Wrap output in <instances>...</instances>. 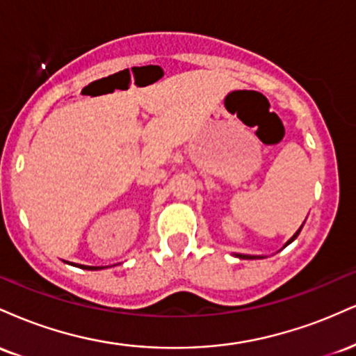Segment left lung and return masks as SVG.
Segmentation results:
<instances>
[{"label": "left lung", "mask_w": 356, "mask_h": 356, "mask_svg": "<svg viewBox=\"0 0 356 356\" xmlns=\"http://www.w3.org/2000/svg\"><path fill=\"white\" fill-rule=\"evenodd\" d=\"M303 226H305V222L301 224V227H303ZM301 227L295 232V234H293V238H291V239L286 241V244H284L283 248L288 246V244H291L293 241H295V239L298 238V234H300V232H301ZM234 256H236V257H239V259H263V257H266V256H251V254H234Z\"/></svg>", "instance_id": "8db88e82"}]
</instances>
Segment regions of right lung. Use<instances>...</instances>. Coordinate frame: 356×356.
Here are the masks:
<instances>
[{
  "instance_id": "add662e5",
  "label": "right lung",
  "mask_w": 356,
  "mask_h": 356,
  "mask_svg": "<svg viewBox=\"0 0 356 356\" xmlns=\"http://www.w3.org/2000/svg\"><path fill=\"white\" fill-rule=\"evenodd\" d=\"M75 266H76V264H75ZM79 268L88 269V271H97V269H102L104 266H83V264H79Z\"/></svg>"
}]
</instances>
